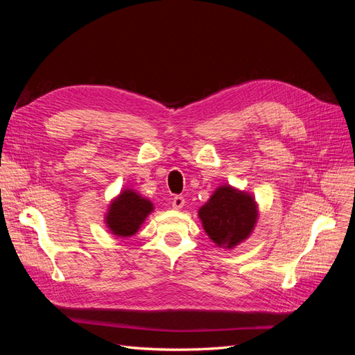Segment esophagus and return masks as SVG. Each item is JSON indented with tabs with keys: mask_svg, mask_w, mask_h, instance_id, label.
Listing matches in <instances>:
<instances>
[{
	"mask_svg": "<svg viewBox=\"0 0 355 355\" xmlns=\"http://www.w3.org/2000/svg\"><path fill=\"white\" fill-rule=\"evenodd\" d=\"M171 206H173V209H176V210L182 209V207L185 206V198L182 197V196L173 197V201H171Z\"/></svg>",
	"mask_w": 355,
	"mask_h": 355,
	"instance_id": "obj_1",
	"label": "esophagus"
}]
</instances>
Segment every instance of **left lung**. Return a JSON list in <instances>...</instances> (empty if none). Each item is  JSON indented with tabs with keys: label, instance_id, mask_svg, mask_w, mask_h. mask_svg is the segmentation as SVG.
<instances>
[{
	"label": "left lung",
	"instance_id": "obj_1",
	"mask_svg": "<svg viewBox=\"0 0 355 355\" xmlns=\"http://www.w3.org/2000/svg\"><path fill=\"white\" fill-rule=\"evenodd\" d=\"M198 216L214 243L232 249L250 235L257 219V209L249 194L231 187H220L200 209Z\"/></svg>",
	"mask_w": 355,
	"mask_h": 355
}]
</instances>
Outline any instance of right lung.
Masks as SVG:
<instances>
[{"instance_id": "add662e5", "label": "right lung", "mask_w": 355, "mask_h": 355, "mask_svg": "<svg viewBox=\"0 0 355 355\" xmlns=\"http://www.w3.org/2000/svg\"><path fill=\"white\" fill-rule=\"evenodd\" d=\"M153 202L142 198L135 191L127 189L111 202L106 223L118 237H130L141 228L142 222L153 211Z\"/></svg>"}]
</instances>
